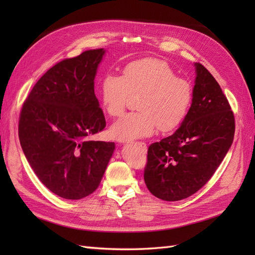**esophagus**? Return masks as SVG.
<instances>
[{"instance_id":"obj_1","label":"esophagus","mask_w":255,"mask_h":255,"mask_svg":"<svg viewBox=\"0 0 255 255\" xmlns=\"http://www.w3.org/2000/svg\"><path fill=\"white\" fill-rule=\"evenodd\" d=\"M140 144H141V146H143V148L145 149V143H143V142H139Z\"/></svg>"}]
</instances>
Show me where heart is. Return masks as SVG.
<instances>
[{
    "label": "heart",
    "mask_w": 255,
    "mask_h": 255,
    "mask_svg": "<svg viewBox=\"0 0 255 255\" xmlns=\"http://www.w3.org/2000/svg\"><path fill=\"white\" fill-rule=\"evenodd\" d=\"M138 112L115 122L111 134L121 141L152 135L156 128L170 133L186 119L194 100L191 83L176 76L167 61L143 58L128 64L122 75L106 74L100 84V98L111 117L125 112L129 96H139Z\"/></svg>",
    "instance_id": "1"
}]
</instances>
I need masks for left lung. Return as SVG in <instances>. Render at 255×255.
<instances>
[{
  "mask_svg": "<svg viewBox=\"0 0 255 255\" xmlns=\"http://www.w3.org/2000/svg\"><path fill=\"white\" fill-rule=\"evenodd\" d=\"M194 100L171 136L149 145L143 179L152 195L179 201L211 179L234 139L235 118L227 97L207 69L196 64Z\"/></svg>",
  "mask_w": 255,
  "mask_h": 255,
  "instance_id": "left-lung-1",
  "label": "left lung"
}]
</instances>
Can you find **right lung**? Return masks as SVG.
Segmentation results:
<instances>
[{
  "instance_id": "obj_1",
  "label": "right lung",
  "mask_w": 255,
  "mask_h": 255,
  "mask_svg": "<svg viewBox=\"0 0 255 255\" xmlns=\"http://www.w3.org/2000/svg\"><path fill=\"white\" fill-rule=\"evenodd\" d=\"M104 53L87 50L54 65L20 112L18 133L27 161L44 186L64 199L92 194L115 150V142L90 140L106 127L94 82Z\"/></svg>"
}]
</instances>
